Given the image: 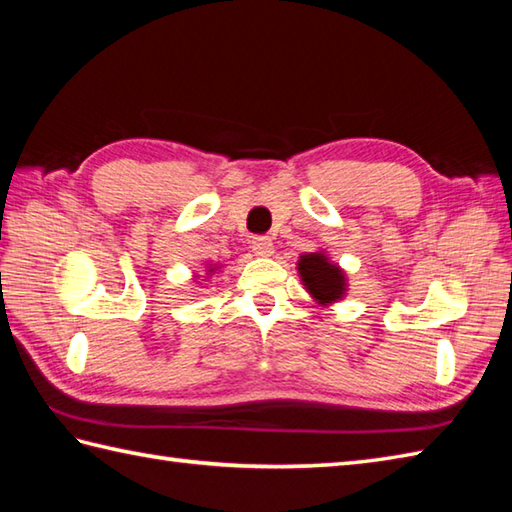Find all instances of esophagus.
Here are the masks:
<instances>
[{
  "instance_id": "34e87169",
  "label": "esophagus",
  "mask_w": 512,
  "mask_h": 512,
  "mask_svg": "<svg viewBox=\"0 0 512 512\" xmlns=\"http://www.w3.org/2000/svg\"><path fill=\"white\" fill-rule=\"evenodd\" d=\"M253 250H255V255H259V257H270L275 253L273 239H270V237H255L253 239Z\"/></svg>"
}]
</instances>
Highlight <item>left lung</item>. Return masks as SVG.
Here are the masks:
<instances>
[{"mask_svg":"<svg viewBox=\"0 0 512 512\" xmlns=\"http://www.w3.org/2000/svg\"><path fill=\"white\" fill-rule=\"evenodd\" d=\"M297 270L301 277V284L310 292V297L321 303V306H330V303L341 301L347 292V277L339 264L317 250V253H306L299 257Z\"/></svg>","mask_w":512,"mask_h":512,"instance_id":"1","label":"left lung"}]
</instances>
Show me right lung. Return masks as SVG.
<instances>
[{
    "mask_svg": "<svg viewBox=\"0 0 512 512\" xmlns=\"http://www.w3.org/2000/svg\"><path fill=\"white\" fill-rule=\"evenodd\" d=\"M215 270H217V266H215V268L211 266V268H209V275H211V273H215Z\"/></svg>",
    "mask_w": 512,
    "mask_h": 512,
    "instance_id": "1",
    "label": "right lung"
}]
</instances>
